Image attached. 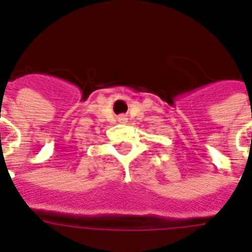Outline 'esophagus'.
<instances>
[{"instance_id":"esophagus-1","label":"esophagus","mask_w":252,"mask_h":252,"mask_svg":"<svg viewBox=\"0 0 252 252\" xmlns=\"http://www.w3.org/2000/svg\"><path fill=\"white\" fill-rule=\"evenodd\" d=\"M120 121H126V116H120V119H119Z\"/></svg>"}]
</instances>
